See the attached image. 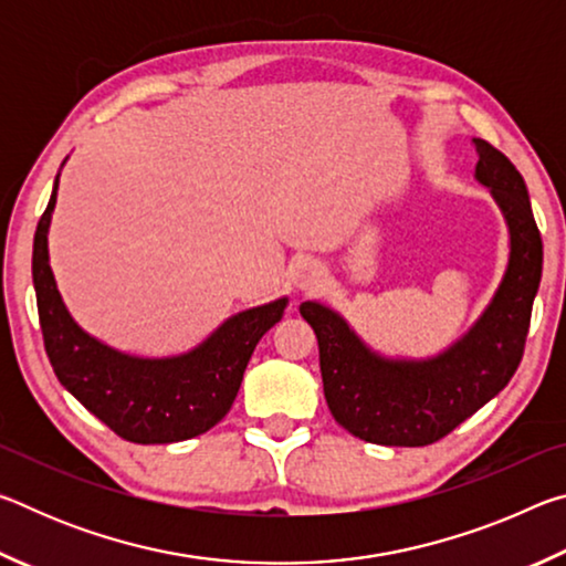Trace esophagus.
<instances>
[{"label":"esophagus","mask_w":566,"mask_h":566,"mask_svg":"<svg viewBox=\"0 0 566 566\" xmlns=\"http://www.w3.org/2000/svg\"><path fill=\"white\" fill-rule=\"evenodd\" d=\"M322 266L317 262H302L296 266L294 272V282L300 290H312V286H317L322 280Z\"/></svg>","instance_id":"34e87169"}]
</instances>
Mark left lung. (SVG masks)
I'll use <instances>...</instances> for the list:
<instances>
[{
	"mask_svg": "<svg viewBox=\"0 0 566 566\" xmlns=\"http://www.w3.org/2000/svg\"><path fill=\"white\" fill-rule=\"evenodd\" d=\"M476 179L510 224V266L492 304L454 347L427 361L381 359L347 322L317 302L300 306L317 334L324 397L349 434L387 447H424L447 437L510 385L530 334L542 280V234L520 171L490 142L474 139Z\"/></svg>",
	"mask_w": 566,
	"mask_h": 566,
	"instance_id": "8db88e82",
	"label": "left lung"
}]
</instances>
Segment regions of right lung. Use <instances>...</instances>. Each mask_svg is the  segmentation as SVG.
I'll list each match as a JSON object with an SVG mask.
<instances>
[{"label": "right lung", "mask_w": 566, "mask_h": 566, "mask_svg": "<svg viewBox=\"0 0 566 566\" xmlns=\"http://www.w3.org/2000/svg\"><path fill=\"white\" fill-rule=\"evenodd\" d=\"M56 185L60 177L36 224L32 252L40 327L56 379L127 442L169 444L205 434L232 407L256 342L282 319L286 300L237 314L181 357L137 359L109 349L76 327L56 292L46 254Z\"/></svg>", "instance_id": "obj_1"}]
</instances>
